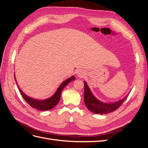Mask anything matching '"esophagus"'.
I'll use <instances>...</instances> for the list:
<instances>
[{
    "label": "esophagus",
    "instance_id": "esophagus-1",
    "mask_svg": "<svg viewBox=\"0 0 148 148\" xmlns=\"http://www.w3.org/2000/svg\"><path fill=\"white\" fill-rule=\"evenodd\" d=\"M77 75L78 77H80V78H83L84 77V72L81 70H78L77 72Z\"/></svg>",
    "mask_w": 148,
    "mask_h": 148
}]
</instances>
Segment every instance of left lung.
I'll return each instance as SVG.
<instances>
[{"label":"left lung","instance_id":"obj_1","mask_svg":"<svg viewBox=\"0 0 148 148\" xmlns=\"http://www.w3.org/2000/svg\"><path fill=\"white\" fill-rule=\"evenodd\" d=\"M84 102L87 108L92 112L99 114H106L117 110L127 99V96L123 99L114 102L106 103L100 101L93 95L86 82H84Z\"/></svg>","mask_w":148,"mask_h":148}]
</instances>
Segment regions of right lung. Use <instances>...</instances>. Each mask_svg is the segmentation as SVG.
I'll use <instances>...</instances> for the list:
<instances>
[{
    "label": "right lung",
    "mask_w": 148,
    "mask_h": 148,
    "mask_svg": "<svg viewBox=\"0 0 148 148\" xmlns=\"http://www.w3.org/2000/svg\"><path fill=\"white\" fill-rule=\"evenodd\" d=\"M14 77L15 79V76ZM75 79V77L73 75L71 76V77H70L69 78L66 79L60 85L59 87L57 89V91L51 97L44 100L36 99H33V98L31 97H29L21 90V89L18 86V88L19 89V91L21 93L22 97H23L25 101L27 102L30 106L33 107V108H34L35 109H38L39 110H48L52 109L53 107H55L58 104V102H59L60 99L61 92L62 90H63L64 88L70 82L74 81Z\"/></svg>",
    "instance_id": "obj_1"
}]
</instances>
